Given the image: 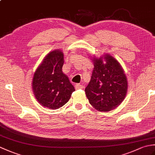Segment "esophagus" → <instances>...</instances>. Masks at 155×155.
<instances>
[{
  "label": "esophagus",
  "mask_w": 155,
  "mask_h": 155,
  "mask_svg": "<svg viewBox=\"0 0 155 155\" xmlns=\"http://www.w3.org/2000/svg\"><path fill=\"white\" fill-rule=\"evenodd\" d=\"M83 85H81V84H75V88H76V89H77V90L83 89Z\"/></svg>",
  "instance_id": "esophagus-1"
}]
</instances>
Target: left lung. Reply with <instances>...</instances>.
<instances>
[{
    "instance_id": "8db88e82",
    "label": "left lung",
    "mask_w": 155,
    "mask_h": 155,
    "mask_svg": "<svg viewBox=\"0 0 155 155\" xmlns=\"http://www.w3.org/2000/svg\"><path fill=\"white\" fill-rule=\"evenodd\" d=\"M94 63L91 81L85 88L90 104L95 109L107 112L116 108L126 97V75L117 59L106 53L91 58Z\"/></svg>"
}]
</instances>
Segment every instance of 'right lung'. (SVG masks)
Returning a JSON list of instances; mask_svg holds the SVG:
<instances>
[{
    "instance_id": "right-lung-1",
    "label": "right lung",
    "mask_w": 155,
    "mask_h": 155,
    "mask_svg": "<svg viewBox=\"0 0 155 155\" xmlns=\"http://www.w3.org/2000/svg\"><path fill=\"white\" fill-rule=\"evenodd\" d=\"M64 53L55 49L45 56L35 72L32 91L39 104L52 110L58 109L71 98L74 88L63 73Z\"/></svg>"
}]
</instances>
